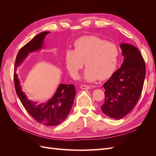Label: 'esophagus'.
Segmentation results:
<instances>
[{
  "mask_svg": "<svg viewBox=\"0 0 156 156\" xmlns=\"http://www.w3.org/2000/svg\"><path fill=\"white\" fill-rule=\"evenodd\" d=\"M90 88V87L88 86V85H84V84H82L81 86V88L83 89V90H85V89H89Z\"/></svg>",
  "mask_w": 156,
  "mask_h": 156,
  "instance_id": "1",
  "label": "esophagus"
}]
</instances>
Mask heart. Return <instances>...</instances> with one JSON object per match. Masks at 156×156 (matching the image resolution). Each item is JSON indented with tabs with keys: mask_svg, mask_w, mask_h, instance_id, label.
Wrapping results in <instances>:
<instances>
[{
	"mask_svg": "<svg viewBox=\"0 0 156 156\" xmlns=\"http://www.w3.org/2000/svg\"><path fill=\"white\" fill-rule=\"evenodd\" d=\"M73 47L64 55L66 67L73 79L78 78L84 62L87 68L83 78L87 82L106 79L115 72L119 54L116 44L96 36H87L78 38Z\"/></svg>",
	"mask_w": 156,
	"mask_h": 156,
	"instance_id": "1",
	"label": "heart"
}]
</instances>
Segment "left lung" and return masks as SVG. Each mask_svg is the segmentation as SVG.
I'll return each mask as SVG.
<instances>
[{"label": "left lung", "mask_w": 156, "mask_h": 156, "mask_svg": "<svg viewBox=\"0 0 156 156\" xmlns=\"http://www.w3.org/2000/svg\"><path fill=\"white\" fill-rule=\"evenodd\" d=\"M124 61L121 67L103 84L105 101L102 112L108 117L120 119L133 109L143 90L145 62L140 52L128 44L120 45Z\"/></svg>", "instance_id": "obj_1"}]
</instances>
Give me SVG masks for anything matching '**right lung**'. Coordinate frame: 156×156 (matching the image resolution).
Masks as SVG:
<instances>
[{"mask_svg":"<svg viewBox=\"0 0 156 156\" xmlns=\"http://www.w3.org/2000/svg\"><path fill=\"white\" fill-rule=\"evenodd\" d=\"M49 33V32L40 33L18 52L15 62L13 79L17 96L27 111L39 123L52 126L60 124L69 113L76 94L74 84L60 83L53 97L45 103L37 104L36 102L29 100L23 92L16 73L17 68L23 62L29 53L42 49L45 37Z\"/></svg>","mask_w":156,"mask_h":156,"instance_id":"right-lung-1","label":"right lung"}]
</instances>
